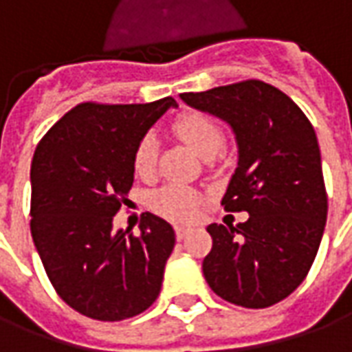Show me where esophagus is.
I'll list each match as a JSON object with an SVG mask.
<instances>
[{"instance_id":"esophagus-1","label":"esophagus","mask_w":352,"mask_h":352,"mask_svg":"<svg viewBox=\"0 0 352 352\" xmlns=\"http://www.w3.org/2000/svg\"><path fill=\"white\" fill-rule=\"evenodd\" d=\"M190 232H192L190 228H184V226H175V236L179 241H181V239H184V237L188 236Z\"/></svg>"}]
</instances>
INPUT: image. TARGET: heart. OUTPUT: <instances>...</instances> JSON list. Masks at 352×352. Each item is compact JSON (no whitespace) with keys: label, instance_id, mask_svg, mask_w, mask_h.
<instances>
[{"label":"heart","instance_id":"b5f03b06","mask_svg":"<svg viewBox=\"0 0 352 352\" xmlns=\"http://www.w3.org/2000/svg\"><path fill=\"white\" fill-rule=\"evenodd\" d=\"M173 131L199 156H214L224 146V131L211 116L204 113H186L173 124ZM158 158V141L148 133L139 141L133 154V169L139 177H151ZM201 196L183 184H166L151 196V207L169 221H192L198 213Z\"/></svg>","mask_w":352,"mask_h":352}]
</instances>
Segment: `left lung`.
<instances>
[{
	"mask_svg": "<svg viewBox=\"0 0 352 352\" xmlns=\"http://www.w3.org/2000/svg\"><path fill=\"white\" fill-rule=\"evenodd\" d=\"M181 100L232 126L237 168L221 204L249 213L237 226H207V285L230 303L270 307L302 285L324 234L328 196L317 133L287 94L256 79L184 92Z\"/></svg>",
	"mask_w": 352,
	"mask_h": 352,
	"instance_id": "1",
	"label": "left lung"
}]
</instances>
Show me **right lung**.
I'll use <instances>...</instances> for the list:
<instances>
[{
  "label": "right lung",
  "instance_id": "1",
  "mask_svg": "<svg viewBox=\"0 0 352 352\" xmlns=\"http://www.w3.org/2000/svg\"><path fill=\"white\" fill-rule=\"evenodd\" d=\"M173 98L80 103L39 141L32 160V237L58 296L96 320H124L158 298L175 247L171 224L143 214L139 234L113 230L128 201L133 154Z\"/></svg>",
  "mask_w": 352,
  "mask_h": 352
}]
</instances>
